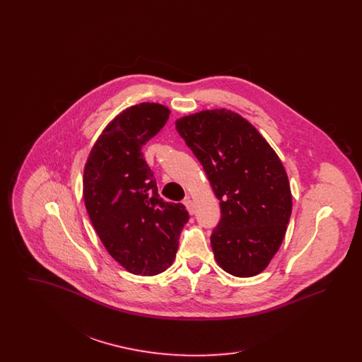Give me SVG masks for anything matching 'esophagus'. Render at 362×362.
<instances>
[{
    "instance_id": "esophagus-1",
    "label": "esophagus",
    "mask_w": 362,
    "mask_h": 362,
    "mask_svg": "<svg viewBox=\"0 0 362 362\" xmlns=\"http://www.w3.org/2000/svg\"><path fill=\"white\" fill-rule=\"evenodd\" d=\"M183 204H185V206H186V209L189 210V214L192 216V214L195 213V209H194V204H192V201H191L189 198H186V199L183 201Z\"/></svg>"
}]
</instances>
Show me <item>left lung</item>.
<instances>
[{
  "mask_svg": "<svg viewBox=\"0 0 362 362\" xmlns=\"http://www.w3.org/2000/svg\"><path fill=\"white\" fill-rule=\"evenodd\" d=\"M175 126L220 201L221 220L210 236L214 258L232 276H257L276 255L292 214L281 160L251 123L228 110L183 117Z\"/></svg>",
  "mask_w": 362,
  "mask_h": 362,
  "instance_id": "1",
  "label": "left lung"
}]
</instances>
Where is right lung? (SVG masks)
Listing matches in <instances>:
<instances>
[{"label":"right lung","mask_w":362,"mask_h":362,"mask_svg":"<svg viewBox=\"0 0 362 362\" xmlns=\"http://www.w3.org/2000/svg\"><path fill=\"white\" fill-rule=\"evenodd\" d=\"M170 110L141 103L111 122L92 148L84 170L89 218L108 254L137 276L165 272L189 221L182 204L158 195L142 146L163 129Z\"/></svg>","instance_id":"1"}]
</instances>
